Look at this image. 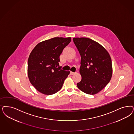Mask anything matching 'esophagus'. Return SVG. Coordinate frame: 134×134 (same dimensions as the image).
<instances>
[{
    "label": "esophagus",
    "mask_w": 134,
    "mask_h": 134,
    "mask_svg": "<svg viewBox=\"0 0 134 134\" xmlns=\"http://www.w3.org/2000/svg\"><path fill=\"white\" fill-rule=\"evenodd\" d=\"M75 74V73H74V72H70V75H73L74 74Z\"/></svg>",
    "instance_id": "1"
}]
</instances>
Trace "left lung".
<instances>
[{
    "label": "left lung",
    "mask_w": 134,
    "mask_h": 134,
    "mask_svg": "<svg viewBox=\"0 0 134 134\" xmlns=\"http://www.w3.org/2000/svg\"><path fill=\"white\" fill-rule=\"evenodd\" d=\"M74 44L81 57L78 88L88 94L100 92L110 82L112 75L110 56L99 43L87 37H74Z\"/></svg>",
    "instance_id": "8db88e82"
}]
</instances>
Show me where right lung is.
I'll return each instance as SVG.
<instances>
[{
    "label": "right lung",
    "instance_id": "right-lung-1",
    "mask_svg": "<svg viewBox=\"0 0 134 134\" xmlns=\"http://www.w3.org/2000/svg\"><path fill=\"white\" fill-rule=\"evenodd\" d=\"M71 41L70 37H55L38 43L31 52L28 61V75L39 92L51 95L60 91L69 71L60 69L59 56Z\"/></svg>",
    "mask_w": 134,
    "mask_h": 134
}]
</instances>
